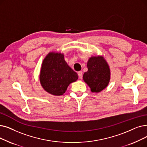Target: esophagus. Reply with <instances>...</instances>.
<instances>
[{
  "mask_svg": "<svg viewBox=\"0 0 147 147\" xmlns=\"http://www.w3.org/2000/svg\"><path fill=\"white\" fill-rule=\"evenodd\" d=\"M78 76H79V78L80 79H82V76H83V74H82V71H80L78 72Z\"/></svg>",
  "mask_w": 147,
  "mask_h": 147,
  "instance_id": "obj_1",
  "label": "esophagus"
}]
</instances>
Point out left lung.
Segmentation results:
<instances>
[{
    "label": "left lung",
    "mask_w": 147,
    "mask_h": 147,
    "mask_svg": "<svg viewBox=\"0 0 147 147\" xmlns=\"http://www.w3.org/2000/svg\"><path fill=\"white\" fill-rule=\"evenodd\" d=\"M88 71L83 76L84 82L92 92H100L105 89L111 79V69L103 56H92L87 62Z\"/></svg>",
    "instance_id": "1"
}]
</instances>
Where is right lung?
Here are the masks:
<instances>
[{"label":"right lung","instance_id":"obj_1","mask_svg":"<svg viewBox=\"0 0 147 147\" xmlns=\"http://www.w3.org/2000/svg\"><path fill=\"white\" fill-rule=\"evenodd\" d=\"M78 79L61 53L51 52L44 59L40 73V84L46 92L59 96L65 92L69 85Z\"/></svg>","mask_w":147,"mask_h":147}]
</instances>
